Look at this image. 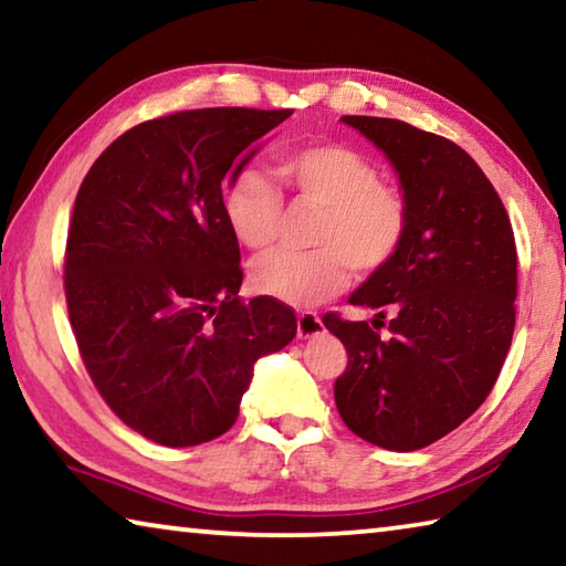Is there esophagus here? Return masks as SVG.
<instances>
[{
  "label": "esophagus",
  "mask_w": 566,
  "mask_h": 566,
  "mask_svg": "<svg viewBox=\"0 0 566 566\" xmlns=\"http://www.w3.org/2000/svg\"><path fill=\"white\" fill-rule=\"evenodd\" d=\"M322 329H324V324H322L317 312H302L300 317H296V334H300L302 339L314 337V334H319Z\"/></svg>",
  "instance_id": "34e87169"
}]
</instances>
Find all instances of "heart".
Masks as SVG:
<instances>
[{
    "mask_svg": "<svg viewBox=\"0 0 566 566\" xmlns=\"http://www.w3.org/2000/svg\"><path fill=\"white\" fill-rule=\"evenodd\" d=\"M274 181L260 169H237L224 181L227 224L249 249H266L280 237L284 197L294 207L319 209L310 252H272L252 270L256 292L284 304L329 300L357 276L385 270L407 242L411 209L405 189L381 181L379 167L339 142H312L276 155Z\"/></svg>",
    "mask_w": 566,
    "mask_h": 566,
    "instance_id": "b5f03b06",
    "label": "heart"
}]
</instances>
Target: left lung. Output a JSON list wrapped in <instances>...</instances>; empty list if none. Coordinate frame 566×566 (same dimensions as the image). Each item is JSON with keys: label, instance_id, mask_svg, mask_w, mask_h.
<instances>
[{"label": "left lung", "instance_id": "left-lung-1", "mask_svg": "<svg viewBox=\"0 0 566 566\" xmlns=\"http://www.w3.org/2000/svg\"><path fill=\"white\" fill-rule=\"evenodd\" d=\"M342 119L399 171L411 224L395 262L349 296L377 319L322 317L347 349L334 401L357 437L415 452L472 417L500 377L516 319L514 232L492 181L454 142L399 119Z\"/></svg>", "mask_w": 566, "mask_h": 566}]
</instances>
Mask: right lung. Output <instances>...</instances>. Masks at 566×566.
I'll return each instance as SVG.
<instances>
[{
	"instance_id": "obj_1",
	"label": "right lung",
	"mask_w": 566,
	"mask_h": 566,
	"mask_svg": "<svg viewBox=\"0 0 566 566\" xmlns=\"http://www.w3.org/2000/svg\"><path fill=\"white\" fill-rule=\"evenodd\" d=\"M292 109L212 107L147 119L102 151L74 199L64 294L99 397L165 447L222 437L254 361L294 339L292 306L239 296L222 187Z\"/></svg>"
}]
</instances>
